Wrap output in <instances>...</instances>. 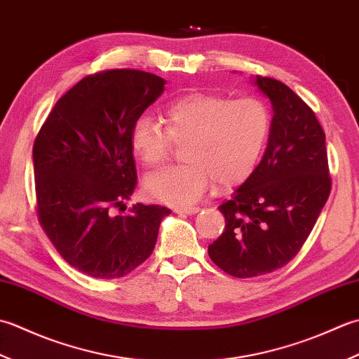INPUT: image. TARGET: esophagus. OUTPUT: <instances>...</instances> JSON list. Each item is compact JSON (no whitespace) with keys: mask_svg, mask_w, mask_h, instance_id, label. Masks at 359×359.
<instances>
[{"mask_svg":"<svg viewBox=\"0 0 359 359\" xmlns=\"http://www.w3.org/2000/svg\"><path fill=\"white\" fill-rule=\"evenodd\" d=\"M175 212H177V214H187V215H190V214H196V212H200V208H195V206L177 208V209H175Z\"/></svg>","mask_w":359,"mask_h":359,"instance_id":"obj_1","label":"esophagus"}]
</instances>
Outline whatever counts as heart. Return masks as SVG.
<instances>
[{"instance_id": "heart-1", "label": "heart", "mask_w": 359, "mask_h": 359, "mask_svg": "<svg viewBox=\"0 0 359 359\" xmlns=\"http://www.w3.org/2000/svg\"><path fill=\"white\" fill-rule=\"evenodd\" d=\"M163 121L165 131L150 118H139L130 145L145 167L156 169L175 144H184V164L144 182L151 198L170 206L196 203L215 181L222 187L241 184L257 165L271 128V113L262 99L215 93L184 94L165 108Z\"/></svg>"}]
</instances>
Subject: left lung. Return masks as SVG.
I'll use <instances>...</instances> for the list:
<instances>
[{"label":"left lung","mask_w":359,"mask_h":359,"mask_svg":"<svg viewBox=\"0 0 359 359\" xmlns=\"http://www.w3.org/2000/svg\"><path fill=\"white\" fill-rule=\"evenodd\" d=\"M254 83L273 105L268 145L250 178L218 208L226 228L208 248L210 260L238 279L273 273L296 257L332 190L325 133L313 109L279 80L255 76Z\"/></svg>","instance_id":"1"}]
</instances>
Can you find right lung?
I'll use <instances>...</instances> for the list:
<instances>
[{
  "instance_id": "1",
  "label": "right lung",
  "mask_w": 359,
  "mask_h": 359,
  "mask_svg": "<svg viewBox=\"0 0 359 359\" xmlns=\"http://www.w3.org/2000/svg\"><path fill=\"white\" fill-rule=\"evenodd\" d=\"M165 80L137 69L86 76L57 100L34 142L36 214L71 266L97 279L127 276L150 257L170 209L123 201L136 187L130 135Z\"/></svg>"
}]
</instances>
